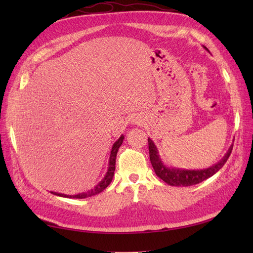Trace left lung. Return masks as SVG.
Wrapping results in <instances>:
<instances>
[{"mask_svg":"<svg viewBox=\"0 0 253 253\" xmlns=\"http://www.w3.org/2000/svg\"><path fill=\"white\" fill-rule=\"evenodd\" d=\"M208 52L209 50L206 46H203ZM149 142V154H150V161L153 166V169L155 174L160 177L161 179L165 181L166 184L169 186H176V187H187L197 185L199 182L208 179L209 177L213 176L215 173L221 169L224 164L226 163L230 153L233 150V144L229 147L228 151L224 155L222 160H219L216 164L210 166L208 169H176V168H168L164 163L162 159L160 158V154L158 151V148L155 146L152 139L148 138Z\"/></svg>","mask_w":253,"mask_h":253,"instance_id":"left-lung-1","label":"left lung"}]
</instances>
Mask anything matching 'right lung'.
<instances>
[{
    "label": "right lung",
    "mask_w": 253,
    "mask_h": 253,
    "mask_svg": "<svg viewBox=\"0 0 253 253\" xmlns=\"http://www.w3.org/2000/svg\"><path fill=\"white\" fill-rule=\"evenodd\" d=\"M124 140V136L122 135L120 138L117 139V141L114 142L112 147V151L110 154V160H109V168H107V171L105 176L103 177V179H102L98 185H96L93 189H91L89 191H85V192H82V193H78V195H64V193H58V192H53L51 191V193L58 197H64V198H76V199H84V198H88L91 196H94V195H98V193L103 191L105 188L111 184V181L113 179V176H114V170H115V162H116V154L118 152V149L122 146Z\"/></svg>",
    "instance_id": "add662e5"
}]
</instances>
